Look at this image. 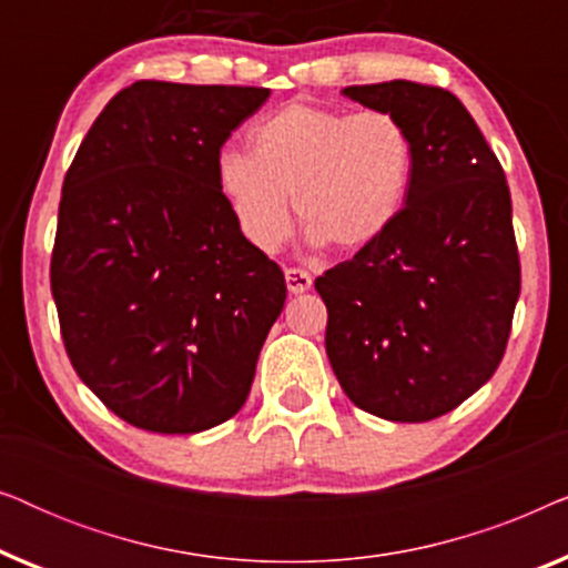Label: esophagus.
<instances>
[{
  "label": "esophagus",
  "instance_id": "34e87169",
  "mask_svg": "<svg viewBox=\"0 0 568 568\" xmlns=\"http://www.w3.org/2000/svg\"><path fill=\"white\" fill-rule=\"evenodd\" d=\"M284 276H286V290L292 294H302L313 286V276H310L305 268H286Z\"/></svg>",
  "mask_w": 568,
  "mask_h": 568
}]
</instances>
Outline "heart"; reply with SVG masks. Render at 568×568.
Listing matches in <instances>:
<instances>
[{
	"label": "heart",
	"instance_id": "b5f03b06",
	"mask_svg": "<svg viewBox=\"0 0 568 568\" xmlns=\"http://www.w3.org/2000/svg\"><path fill=\"white\" fill-rule=\"evenodd\" d=\"M251 150H224L214 175L240 232L266 253L290 237V199L310 243L372 245L398 220L416 162L406 123L383 108L290 103L255 123Z\"/></svg>",
	"mask_w": 568,
	"mask_h": 568
}]
</instances>
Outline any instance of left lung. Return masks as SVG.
Segmentation results:
<instances>
[{"label":"left lung","mask_w":568,"mask_h":568,"mask_svg":"<svg viewBox=\"0 0 568 568\" xmlns=\"http://www.w3.org/2000/svg\"><path fill=\"white\" fill-rule=\"evenodd\" d=\"M414 136L398 220L315 278L325 352L354 406L387 422H432L486 385L507 348L519 253L504 170L449 90L408 80L352 84Z\"/></svg>","instance_id":"left-lung-1"}]
</instances>
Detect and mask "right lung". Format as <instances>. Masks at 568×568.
Returning a JSON list of instances; mask_svg holds the SVG:
<instances>
[{"label": "right lung", "instance_id": "right-lung-1", "mask_svg": "<svg viewBox=\"0 0 568 568\" xmlns=\"http://www.w3.org/2000/svg\"><path fill=\"white\" fill-rule=\"evenodd\" d=\"M266 88L142 80L82 139L61 189L51 294L77 375L160 434L227 422L282 315V268L240 232L216 158Z\"/></svg>", "mask_w": 568, "mask_h": 568}]
</instances>
